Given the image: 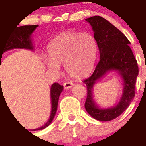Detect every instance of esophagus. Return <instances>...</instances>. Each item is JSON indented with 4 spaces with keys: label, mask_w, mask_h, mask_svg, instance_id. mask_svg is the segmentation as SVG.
<instances>
[{
    "label": "esophagus",
    "mask_w": 146,
    "mask_h": 146,
    "mask_svg": "<svg viewBox=\"0 0 146 146\" xmlns=\"http://www.w3.org/2000/svg\"><path fill=\"white\" fill-rule=\"evenodd\" d=\"M73 86V84L72 82H65L64 83V88L65 89H69L70 88H72Z\"/></svg>",
    "instance_id": "obj_1"
}]
</instances>
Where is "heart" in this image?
Wrapping results in <instances>:
<instances>
[{"mask_svg": "<svg viewBox=\"0 0 146 146\" xmlns=\"http://www.w3.org/2000/svg\"><path fill=\"white\" fill-rule=\"evenodd\" d=\"M98 43L92 34L65 32L53 39L48 46V68L58 70L64 64L67 73L74 79H82L92 73L98 56Z\"/></svg>", "mask_w": 146, "mask_h": 146, "instance_id": "b5f03b06", "label": "heart"}]
</instances>
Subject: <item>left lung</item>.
Masks as SVG:
<instances>
[{"mask_svg": "<svg viewBox=\"0 0 146 146\" xmlns=\"http://www.w3.org/2000/svg\"><path fill=\"white\" fill-rule=\"evenodd\" d=\"M85 21L91 25L100 52V61L89 78L84 80L87 86L85 108L96 120L109 121L121 115L135 96V85L139 74L137 61L129 45L131 42L122 32L104 18L95 15ZM109 72H115L123 80V93L118 104L101 108L93 99V85Z\"/></svg>", "mask_w": 146, "mask_h": 146, "instance_id": "left-lung-1", "label": "left lung"}]
</instances>
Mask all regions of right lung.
<instances>
[{
    "label": "right lung",
    "mask_w": 146,
    "mask_h": 146,
    "mask_svg": "<svg viewBox=\"0 0 146 146\" xmlns=\"http://www.w3.org/2000/svg\"><path fill=\"white\" fill-rule=\"evenodd\" d=\"M17 27V26H16ZM38 27V25H24L19 26L15 28L13 31L10 36L7 40H3L2 45L0 43V57H2V54L7 51L11 50L13 48H25L29 50H34V46L32 43L31 34L34 30ZM64 87L63 85H59L58 83H53L51 86L50 98L52 102V109L51 114L49 116L48 121L39 128L34 129V131H40L46 128L52 123L54 115L56 114L60 94L62 92Z\"/></svg>",
    "instance_id": "right-lung-1"
}]
</instances>
